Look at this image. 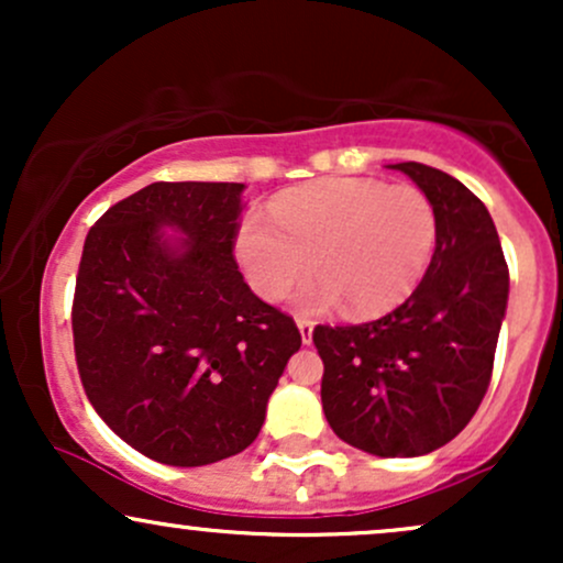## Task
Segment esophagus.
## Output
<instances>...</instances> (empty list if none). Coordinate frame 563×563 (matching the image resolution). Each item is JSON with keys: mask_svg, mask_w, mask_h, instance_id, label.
<instances>
[{"mask_svg": "<svg viewBox=\"0 0 563 563\" xmlns=\"http://www.w3.org/2000/svg\"><path fill=\"white\" fill-rule=\"evenodd\" d=\"M296 325H299L301 333V344H312V333H314V322L307 318H296Z\"/></svg>", "mask_w": 563, "mask_h": 563, "instance_id": "1", "label": "esophagus"}]
</instances>
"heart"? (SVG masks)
Returning a JSON list of instances; mask_svg holds the SVG:
<instances>
[{"label": "heart", "instance_id": "1", "mask_svg": "<svg viewBox=\"0 0 563 563\" xmlns=\"http://www.w3.org/2000/svg\"><path fill=\"white\" fill-rule=\"evenodd\" d=\"M269 218L249 217L235 254L264 299H280L307 269L299 290L312 312L339 307L357 318L389 312L416 290L437 245V211L421 187L380 179H328L283 192Z\"/></svg>", "mask_w": 563, "mask_h": 563}]
</instances>
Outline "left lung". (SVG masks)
<instances>
[{
	"instance_id": "left-lung-1",
	"label": "left lung",
	"mask_w": 563,
	"mask_h": 563,
	"mask_svg": "<svg viewBox=\"0 0 563 563\" xmlns=\"http://www.w3.org/2000/svg\"><path fill=\"white\" fill-rule=\"evenodd\" d=\"M429 196L437 249L423 280L384 318L318 325L322 410L335 437L378 457H416L455 439L493 378L508 264L487 206L434 166L394 164Z\"/></svg>"
}]
</instances>
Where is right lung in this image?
Listing matches in <instances>:
<instances>
[{"mask_svg": "<svg viewBox=\"0 0 563 563\" xmlns=\"http://www.w3.org/2000/svg\"><path fill=\"white\" fill-rule=\"evenodd\" d=\"M243 190L153 183L84 241L70 312L84 391L115 434L166 466L249 448L301 346L296 322L249 288L232 256Z\"/></svg>", "mask_w": 563, "mask_h": 563, "instance_id": "right-lung-1", "label": "right lung"}]
</instances>
